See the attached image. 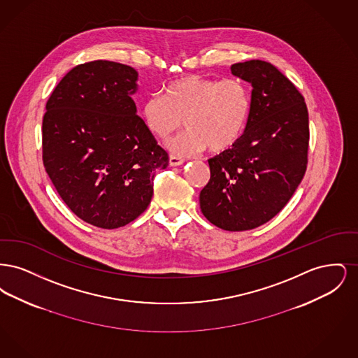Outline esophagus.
Returning <instances> with one entry per match:
<instances>
[{"label": "esophagus", "instance_id": "1", "mask_svg": "<svg viewBox=\"0 0 358 358\" xmlns=\"http://www.w3.org/2000/svg\"><path fill=\"white\" fill-rule=\"evenodd\" d=\"M185 162V159L182 157H178V155H171L169 157V165L171 166H180Z\"/></svg>", "mask_w": 358, "mask_h": 358}]
</instances>
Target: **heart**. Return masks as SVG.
<instances>
[{
    "label": "heart",
    "mask_w": 358,
    "mask_h": 358,
    "mask_svg": "<svg viewBox=\"0 0 358 358\" xmlns=\"http://www.w3.org/2000/svg\"><path fill=\"white\" fill-rule=\"evenodd\" d=\"M251 114V91L238 79L216 80L196 75L171 82L162 95L142 103L145 126L158 138H168L185 120L187 131L166 142L174 154L222 153L243 136Z\"/></svg>",
    "instance_id": "heart-1"
}]
</instances>
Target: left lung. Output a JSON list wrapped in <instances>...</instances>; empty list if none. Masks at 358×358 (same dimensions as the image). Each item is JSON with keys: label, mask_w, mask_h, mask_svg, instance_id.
<instances>
[{"label": "left lung", "mask_w": 358, "mask_h": 358, "mask_svg": "<svg viewBox=\"0 0 358 358\" xmlns=\"http://www.w3.org/2000/svg\"><path fill=\"white\" fill-rule=\"evenodd\" d=\"M231 72L252 85L251 114L232 149L208 159L210 178L200 208L213 225L236 232L270 222L301 184L308 114L303 96L271 63H236Z\"/></svg>", "instance_id": "8db88e82"}]
</instances>
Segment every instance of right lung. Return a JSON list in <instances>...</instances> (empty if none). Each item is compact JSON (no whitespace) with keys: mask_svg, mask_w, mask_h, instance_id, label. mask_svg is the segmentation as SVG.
<instances>
[{"mask_svg":"<svg viewBox=\"0 0 358 358\" xmlns=\"http://www.w3.org/2000/svg\"><path fill=\"white\" fill-rule=\"evenodd\" d=\"M136 69L108 60L76 66L53 90L43 120V162L83 222L120 228L149 206L168 153L136 115Z\"/></svg>","mask_w":358,"mask_h":358,"instance_id":"right-lung-1","label":"right lung"}]
</instances>
